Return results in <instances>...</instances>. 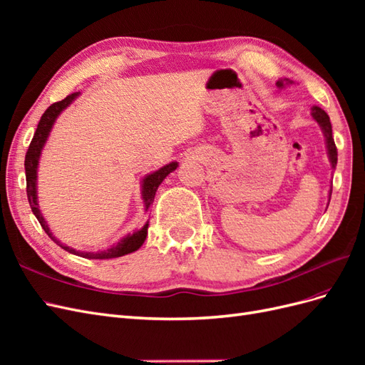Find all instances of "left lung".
<instances>
[{
  "label": "left lung",
  "instance_id": "left-lung-1",
  "mask_svg": "<svg viewBox=\"0 0 365 365\" xmlns=\"http://www.w3.org/2000/svg\"><path fill=\"white\" fill-rule=\"evenodd\" d=\"M292 83L294 82L289 81V79H280V81H277V83H275V85H277L279 88H284L286 85H292ZM311 114H312V117H314L317 123L319 125V128H322V130H323V135H324V140H326L327 157H329L330 165H332V169L335 170L336 161H338V152H336V146H335V141H334V137H332V125H330V118L319 106H312ZM330 195H332V189L329 190V201H330Z\"/></svg>",
  "mask_w": 365,
  "mask_h": 365
}]
</instances>
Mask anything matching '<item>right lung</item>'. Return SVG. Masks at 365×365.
Returning a JSON list of instances; mask_svg holds the SVG:
<instances>
[{
  "label": "right lung",
  "instance_id": "add662e5",
  "mask_svg": "<svg viewBox=\"0 0 365 365\" xmlns=\"http://www.w3.org/2000/svg\"><path fill=\"white\" fill-rule=\"evenodd\" d=\"M81 96V93H73L70 96H67L61 102L53 103L51 106H48V109L46 113L42 114L39 125L36 128L35 135H33V140L29 146L27 155H26V161H24V168H26V180H27V197H29V204L31 207L33 215L36 216V219L39 220L41 227L43 228V231L50 236V239L58 244L61 248H63L65 251H68L71 254H76L79 257H85V259H114V257H121L125 254H130L137 251L143 244H145L146 236H148V227H149V220H146V224L143 225L140 230L132 231V233L126 235L125 237H121L117 244L108 247L105 250H98V251H77L68 245H63L59 239H56L53 236V233L50 231V227L47 224V220L43 219L41 210H39V202H38V165H39V160H41V153L43 146L50 137V132L56 123L58 117L62 114L63 109H67L77 97ZM176 168H178V163L172 161L169 164L163 165L158 170L152 172L149 175H146L145 178L141 180V197H143V204H145V212H149L150 205L155 200V193L158 190L160 184L164 181L165 176H168L170 172H173Z\"/></svg>",
  "mask_w": 365,
  "mask_h": 365
}]
</instances>
